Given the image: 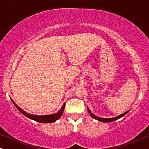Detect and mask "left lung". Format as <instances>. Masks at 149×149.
<instances>
[{"label":"left lung","instance_id":"left-lung-1","mask_svg":"<svg viewBox=\"0 0 149 149\" xmlns=\"http://www.w3.org/2000/svg\"><path fill=\"white\" fill-rule=\"evenodd\" d=\"M87 109H88V112H89V113L90 114V116H91V117H93V119H96V120H98L99 121H102V122H112V121H116V120H117V119H119L121 117H123L124 115H125L126 114H127L128 112H129V111H128L127 112H125V113L121 114V115H120L119 116H117V117H114V118H101V117H97V116H95V115H93V114L91 113L90 111H89V108H87Z\"/></svg>","mask_w":149,"mask_h":149}]
</instances>
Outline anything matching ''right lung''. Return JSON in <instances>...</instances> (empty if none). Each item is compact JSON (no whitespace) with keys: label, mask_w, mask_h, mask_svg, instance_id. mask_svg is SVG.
<instances>
[{"label":"right lung","mask_w":149,"mask_h":149,"mask_svg":"<svg viewBox=\"0 0 149 149\" xmlns=\"http://www.w3.org/2000/svg\"><path fill=\"white\" fill-rule=\"evenodd\" d=\"M11 101L13 102L14 105L15 106V107L19 110V111L21 112V113L29 118L30 119L34 120V121L40 122V123H52V122L56 121V120H58L59 118H60L61 116L62 115L63 112H64V107H65V104L62 106V107L61 108L60 111L56 114H54V115H29V114L26 113L25 111H24L23 110L20 109V108L18 107V106L14 102L13 100H11Z\"/></svg>","instance_id":"add662e5"}]
</instances>
